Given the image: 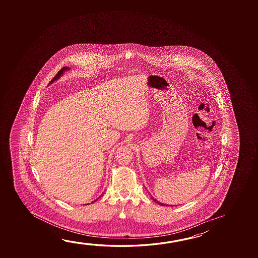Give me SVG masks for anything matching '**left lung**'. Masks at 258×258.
Listing matches in <instances>:
<instances>
[{
  "label": "left lung",
  "mask_w": 258,
  "mask_h": 258,
  "mask_svg": "<svg viewBox=\"0 0 258 258\" xmlns=\"http://www.w3.org/2000/svg\"><path fill=\"white\" fill-rule=\"evenodd\" d=\"M153 200H154V202H156V203H158V204H160V205H163V206H164V205H165V204H164V203H159V202H158V201H156V199H153Z\"/></svg>",
  "instance_id": "left-lung-1"
}]
</instances>
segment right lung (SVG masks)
<instances>
[{"instance_id": "right-lung-1", "label": "right lung", "mask_w": 258, "mask_h": 258, "mask_svg": "<svg viewBox=\"0 0 258 258\" xmlns=\"http://www.w3.org/2000/svg\"><path fill=\"white\" fill-rule=\"evenodd\" d=\"M66 70H69V68H68V67H63V68H61V70H59V72L57 73L56 75H55V77L52 79V80L49 82V84H51V83H53L54 81L56 80V79H58L59 78L60 76H61V75H63V73L66 71ZM96 201V200H95Z\"/></svg>"}]
</instances>
